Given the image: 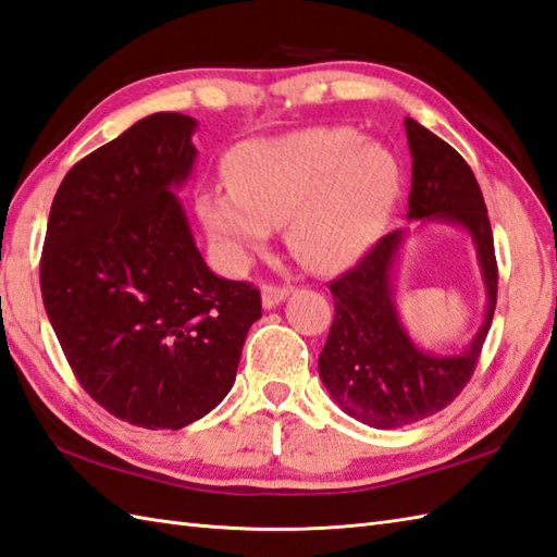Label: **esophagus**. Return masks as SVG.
Masks as SVG:
<instances>
[{
	"label": "esophagus",
	"mask_w": 557,
	"mask_h": 557,
	"mask_svg": "<svg viewBox=\"0 0 557 557\" xmlns=\"http://www.w3.org/2000/svg\"><path fill=\"white\" fill-rule=\"evenodd\" d=\"M290 286H274V283H267V286L262 288V302L267 310H271V307H276L278 302H283L290 295Z\"/></svg>",
	"instance_id": "esophagus-1"
}]
</instances>
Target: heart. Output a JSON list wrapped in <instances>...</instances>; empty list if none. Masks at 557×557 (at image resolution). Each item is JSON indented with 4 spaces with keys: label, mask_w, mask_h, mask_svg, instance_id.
<instances>
[{
    "label": "heart",
    "mask_w": 557,
    "mask_h": 557,
    "mask_svg": "<svg viewBox=\"0 0 557 557\" xmlns=\"http://www.w3.org/2000/svg\"><path fill=\"white\" fill-rule=\"evenodd\" d=\"M231 188L207 190L197 209L236 252H257L269 228L288 226L300 264L336 271L360 257L398 197L400 171L388 150L352 128H310L238 147Z\"/></svg>",
    "instance_id": "heart-1"
}]
</instances>
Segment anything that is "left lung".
<instances>
[{"instance_id": "8db88e82", "label": "left lung", "mask_w": 557, "mask_h": 557, "mask_svg": "<svg viewBox=\"0 0 557 557\" xmlns=\"http://www.w3.org/2000/svg\"><path fill=\"white\" fill-rule=\"evenodd\" d=\"M412 152L407 219L450 221L469 231L486 286V319L467 350L441 357L419 350L395 310L393 264L405 231L383 236L360 262L329 283L336 305L319 376L343 412L374 429H398L448 407L472 379L498 300L491 221L472 169L438 135L405 119Z\"/></svg>"}]
</instances>
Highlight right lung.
<instances>
[{"instance_id":"right-lung-1","label":"right lung","mask_w":557,"mask_h":557,"mask_svg":"<svg viewBox=\"0 0 557 557\" xmlns=\"http://www.w3.org/2000/svg\"><path fill=\"white\" fill-rule=\"evenodd\" d=\"M195 119L159 111L83 157L49 209L42 302L78 383L109 414L181 429L236 381L259 290L212 274L176 185Z\"/></svg>"}]
</instances>
